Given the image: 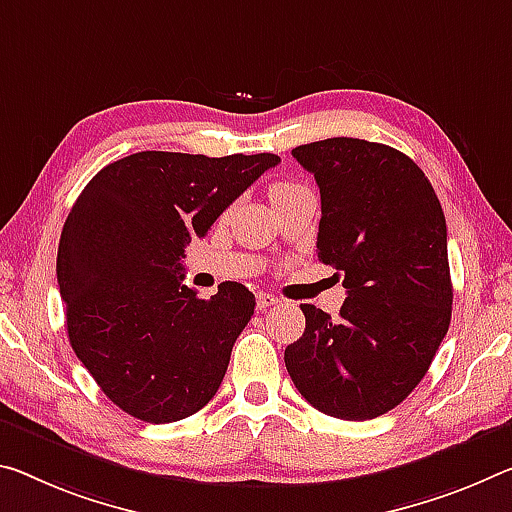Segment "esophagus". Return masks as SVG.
I'll return each instance as SVG.
<instances>
[{"label": "esophagus", "mask_w": 512, "mask_h": 512, "mask_svg": "<svg viewBox=\"0 0 512 512\" xmlns=\"http://www.w3.org/2000/svg\"><path fill=\"white\" fill-rule=\"evenodd\" d=\"M280 300L275 298L273 294H269V291H259L257 294V307L259 310H266V307H271V305H278Z\"/></svg>", "instance_id": "esophagus-1"}]
</instances>
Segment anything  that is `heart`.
<instances>
[{"label": "heart", "instance_id": "b5f03b06", "mask_svg": "<svg viewBox=\"0 0 512 512\" xmlns=\"http://www.w3.org/2000/svg\"><path fill=\"white\" fill-rule=\"evenodd\" d=\"M303 189H305V186H300V184H296V182H275V184L271 186V202L294 196V193L303 191Z\"/></svg>", "mask_w": 512, "mask_h": 512}]
</instances>
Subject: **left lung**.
Masks as SVG:
<instances>
[{
  "mask_svg": "<svg viewBox=\"0 0 512 512\" xmlns=\"http://www.w3.org/2000/svg\"><path fill=\"white\" fill-rule=\"evenodd\" d=\"M291 154L319 184L316 255L348 298L339 319L300 305L305 332L287 346V371L330 417H380L419 385L449 330L442 205L424 170L389 145L337 136Z\"/></svg>",
  "mask_w": 512,
  "mask_h": 512,
  "instance_id": "8db88e82",
  "label": "left lung"
}]
</instances>
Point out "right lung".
<instances>
[{
    "label": "right lung",
    "instance_id": "add662e5",
    "mask_svg": "<svg viewBox=\"0 0 512 512\" xmlns=\"http://www.w3.org/2000/svg\"><path fill=\"white\" fill-rule=\"evenodd\" d=\"M280 157L145 150L104 166L63 225L56 278L72 351L109 399L148 424L214 399L255 312L239 282L200 298L184 248Z\"/></svg>",
    "mask_w": 512,
    "mask_h": 512
}]
</instances>
